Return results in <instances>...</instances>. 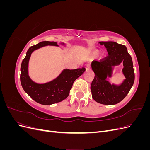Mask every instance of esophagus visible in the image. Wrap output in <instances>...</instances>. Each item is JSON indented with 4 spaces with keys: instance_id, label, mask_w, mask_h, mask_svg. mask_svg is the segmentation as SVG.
<instances>
[{
    "instance_id": "esophagus-1",
    "label": "esophagus",
    "mask_w": 150,
    "mask_h": 150,
    "mask_svg": "<svg viewBox=\"0 0 150 150\" xmlns=\"http://www.w3.org/2000/svg\"><path fill=\"white\" fill-rule=\"evenodd\" d=\"M90 67H91V66H90V64H86V65L84 66V68L86 69V70H89V69H90Z\"/></svg>"
}]
</instances>
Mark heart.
I'll return each mask as SVG.
<instances>
[{
	"instance_id": "heart-1",
	"label": "heart",
	"mask_w": 150,
	"mask_h": 150,
	"mask_svg": "<svg viewBox=\"0 0 150 150\" xmlns=\"http://www.w3.org/2000/svg\"><path fill=\"white\" fill-rule=\"evenodd\" d=\"M93 53H94V54H97L98 53V51H97V50H96V51H94L93 52Z\"/></svg>"
}]
</instances>
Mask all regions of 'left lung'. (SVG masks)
Masks as SVG:
<instances>
[{"label":"left lung","instance_id":"8db88e82","mask_svg":"<svg viewBox=\"0 0 150 150\" xmlns=\"http://www.w3.org/2000/svg\"><path fill=\"white\" fill-rule=\"evenodd\" d=\"M99 43L106 47L108 56L99 62H92L91 67L95 76L91 91L95 101L112 105L121 101L132 88L134 81L133 61L124 45L112 41ZM121 63L124 65L122 72L125 79L120 85L111 84L108 79L112 77L114 67Z\"/></svg>","mask_w":150,"mask_h":150}]
</instances>
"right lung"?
<instances>
[{
    "instance_id": "1",
    "label": "right lung",
    "mask_w": 150,
    "mask_h": 150,
    "mask_svg": "<svg viewBox=\"0 0 150 150\" xmlns=\"http://www.w3.org/2000/svg\"><path fill=\"white\" fill-rule=\"evenodd\" d=\"M66 46L63 42L59 43ZM50 46L59 47L56 42L44 41L31 46L26 53L21 66V83L24 91L34 100L43 105H51L61 102L69 94L72 84L76 79L82 75L85 68L76 69H64L57 78L46 83H37L29 75V62L31 54L41 47Z\"/></svg>"
}]
</instances>
